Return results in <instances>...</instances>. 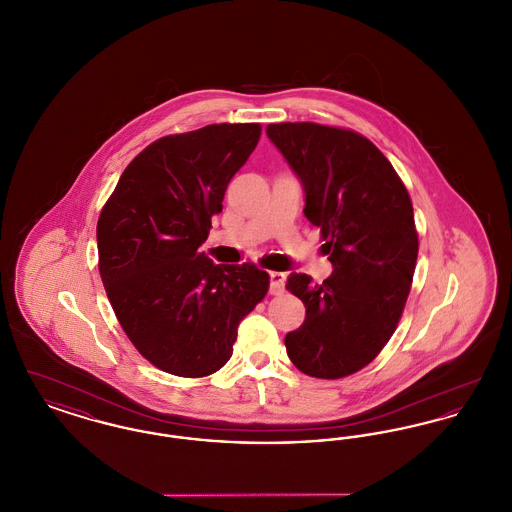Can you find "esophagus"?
<instances>
[{"label": "esophagus", "instance_id": "esophagus-1", "mask_svg": "<svg viewBox=\"0 0 512 512\" xmlns=\"http://www.w3.org/2000/svg\"><path fill=\"white\" fill-rule=\"evenodd\" d=\"M268 276H270V293L272 295H280V293L284 292L286 274L278 272V270H272V272H268Z\"/></svg>", "mask_w": 512, "mask_h": 512}]
</instances>
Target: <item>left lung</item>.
<instances>
[{"instance_id": "8db88e82", "label": "left lung", "mask_w": 512, "mask_h": 512, "mask_svg": "<svg viewBox=\"0 0 512 512\" xmlns=\"http://www.w3.org/2000/svg\"><path fill=\"white\" fill-rule=\"evenodd\" d=\"M267 136L301 180L303 213L334 267L322 284L290 274L305 322L286 334V351L313 378H343L374 361L403 315L418 255L413 203L384 153L353 130L278 122Z\"/></svg>"}]
</instances>
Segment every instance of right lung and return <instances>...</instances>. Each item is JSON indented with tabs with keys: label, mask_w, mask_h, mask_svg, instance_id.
<instances>
[{
	"label": "right lung",
	"mask_w": 512,
	"mask_h": 512,
	"mask_svg": "<svg viewBox=\"0 0 512 512\" xmlns=\"http://www.w3.org/2000/svg\"><path fill=\"white\" fill-rule=\"evenodd\" d=\"M261 124L165 136L124 169L98 220L99 274L124 334L151 365L184 378L232 357L238 324L268 292L253 263L215 265L199 245Z\"/></svg>",
	"instance_id": "1"
}]
</instances>
